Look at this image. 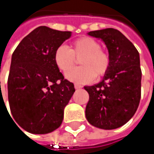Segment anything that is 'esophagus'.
I'll return each mask as SVG.
<instances>
[{"mask_svg":"<svg viewBox=\"0 0 154 154\" xmlns=\"http://www.w3.org/2000/svg\"><path fill=\"white\" fill-rule=\"evenodd\" d=\"M74 86H75V89H81L83 86L82 85H77V84H75L74 85Z\"/></svg>","mask_w":154,"mask_h":154,"instance_id":"esophagus-1","label":"esophagus"}]
</instances>
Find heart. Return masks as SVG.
<instances>
[{"label": "heart", "instance_id": "1", "mask_svg": "<svg viewBox=\"0 0 154 154\" xmlns=\"http://www.w3.org/2000/svg\"><path fill=\"white\" fill-rule=\"evenodd\" d=\"M77 59L79 60L81 67L72 71ZM54 62L60 71L68 72L66 77L69 80L85 84L93 81L94 77L100 79L107 74L110 67V57L101 49L99 42L84 36L72 42L69 49L64 45L58 47L54 52Z\"/></svg>", "mask_w": 154, "mask_h": 154}]
</instances>
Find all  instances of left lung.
Masks as SVG:
<instances>
[{
    "label": "left lung",
    "mask_w": 154,
    "mask_h": 154,
    "mask_svg": "<svg viewBox=\"0 0 154 154\" xmlns=\"http://www.w3.org/2000/svg\"><path fill=\"white\" fill-rule=\"evenodd\" d=\"M89 35L105 43L110 67L102 82L85 86L89 94L85 117L95 128H118L134 116L140 103L142 71L138 51L114 28L91 31Z\"/></svg>",
    "instance_id": "1"
}]
</instances>
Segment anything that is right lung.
I'll return each mask as SVG.
<instances>
[{
  "label": "right lung",
  "mask_w": 154,
  "mask_h": 154,
  "mask_svg": "<svg viewBox=\"0 0 154 154\" xmlns=\"http://www.w3.org/2000/svg\"><path fill=\"white\" fill-rule=\"evenodd\" d=\"M70 35L69 31L39 26L19 43L12 54L9 103L17 123L29 133L47 134L62 123L64 108L75 87L60 72L54 52Z\"/></svg>",
  "instance_id": "right-lung-1"
}]
</instances>
